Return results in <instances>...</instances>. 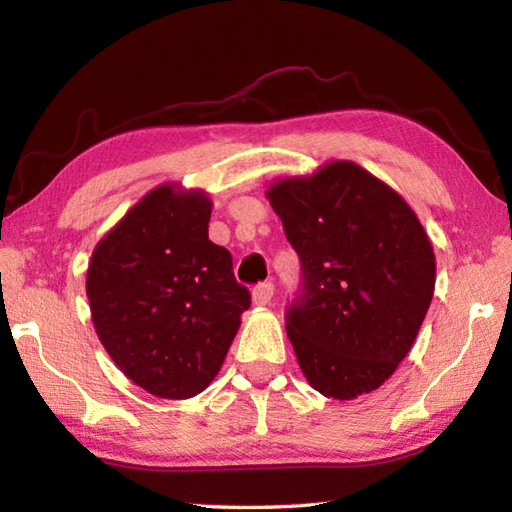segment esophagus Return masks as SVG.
Instances as JSON below:
<instances>
[{
	"label": "esophagus",
	"mask_w": 512,
	"mask_h": 512,
	"mask_svg": "<svg viewBox=\"0 0 512 512\" xmlns=\"http://www.w3.org/2000/svg\"><path fill=\"white\" fill-rule=\"evenodd\" d=\"M273 292H275L273 281H264V284L253 288V303L255 306H266V303H270V299H273Z\"/></svg>",
	"instance_id": "1"
}]
</instances>
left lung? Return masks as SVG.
<instances>
[{
    "label": "left lung",
    "mask_w": 512,
    "mask_h": 512,
    "mask_svg": "<svg viewBox=\"0 0 512 512\" xmlns=\"http://www.w3.org/2000/svg\"><path fill=\"white\" fill-rule=\"evenodd\" d=\"M301 262L286 332L308 383L334 400L378 389L416 341L436 255L400 195L350 160L270 184Z\"/></svg>",
    "instance_id": "8db88e82"
}]
</instances>
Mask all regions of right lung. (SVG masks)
Here are the masks:
<instances>
[{
	"label": "right lung",
	"mask_w": 512,
	"mask_h": 512,
	"mask_svg": "<svg viewBox=\"0 0 512 512\" xmlns=\"http://www.w3.org/2000/svg\"><path fill=\"white\" fill-rule=\"evenodd\" d=\"M209 220L206 193L162 184L92 253L94 330L118 369L158 398L209 387L250 308L231 253L209 239Z\"/></svg>",
	"instance_id": "1"
}]
</instances>
